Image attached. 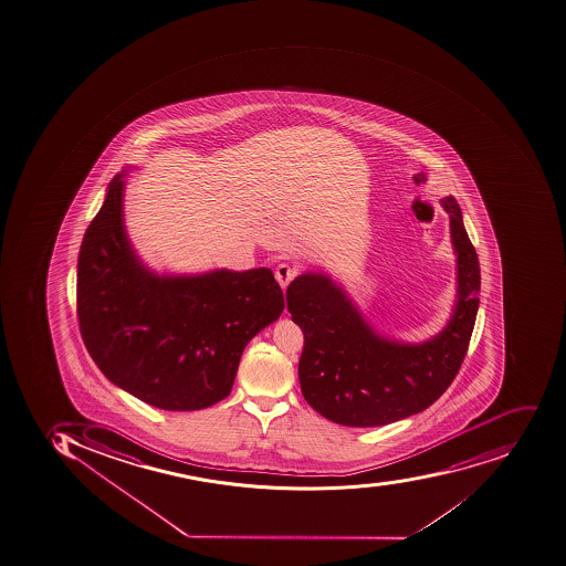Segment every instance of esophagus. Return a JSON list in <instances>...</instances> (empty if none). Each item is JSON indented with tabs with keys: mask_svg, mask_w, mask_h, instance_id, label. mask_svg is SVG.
I'll use <instances>...</instances> for the list:
<instances>
[{
	"mask_svg": "<svg viewBox=\"0 0 566 566\" xmlns=\"http://www.w3.org/2000/svg\"><path fill=\"white\" fill-rule=\"evenodd\" d=\"M296 276V270L290 264H279L275 270V279L281 284L282 290H285L290 282Z\"/></svg>",
	"mask_w": 566,
	"mask_h": 566,
	"instance_id": "obj_1",
	"label": "esophagus"
}]
</instances>
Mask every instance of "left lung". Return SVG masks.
<instances>
[{"mask_svg":"<svg viewBox=\"0 0 566 566\" xmlns=\"http://www.w3.org/2000/svg\"><path fill=\"white\" fill-rule=\"evenodd\" d=\"M455 254V300L444 328L423 342L388 337L346 287L305 272L287 287V311L305 335L302 394L319 415L346 427H379L429 408L459 373L480 305V264L453 196L441 199Z\"/></svg>","mask_w":566,"mask_h":566,"instance_id":"1","label":"left lung"}]
</instances>
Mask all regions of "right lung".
I'll return each instance as SVG.
<instances>
[{
    "instance_id": "obj_1",
    "label": "right lung",
    "mask_w": 566,
    "mask_h": 566,
    "mask_svg": "<svg viewBox=\"0 0 566 566\" xmlns=\"http://www.w3.org/2000/svg\"><path fill=\"white\" fill-rule=\"evenodd\" d=\"M114 176L77 259V316L93 361L113 385L166 411L210 408L231 394L241 355L284 311L270 268L158 273L125 226Z\"/></svg>"
}]
</instances>
